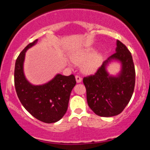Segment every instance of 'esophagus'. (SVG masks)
<instances>
[{"label":"esophagus","mask_w":150,"mask_h":150,"mask_svg":"<svg viewBox=\"0 0 150 150\" xmlns=\"http://www.w3.org/2000/svg\"><path fill=\"white\" fill-rule=\"evenodd\" d=\"M75 79H76V82L77 83H80V82H82V77L79 76V75H76L75 76Z\"/></svg>","instance_id":"esophagus-1"}]
</instances>
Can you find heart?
I'll return each instance as SVG.
<instances>
[{
  "label": "heart",
  "instance_id": "b5f03b06",
  "mask_svg": "<svg viewBox=\"0 0 150 150\" xmlns=\"http://www.w3.org/2000/svg\"><path fill=\"white\" fill-rule=\"evenodd\" d=\"M94 52L92 49L80 50L71 56V60L75 63H82L81 68L84 73H93L100 66L102 59L101 54H94Z\"/></svg>",
  "mask_w": 150,
  "mask_h": 150
}]
</instances>
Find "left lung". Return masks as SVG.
Masks as SVG:
<instances>
[{
  "label": "left lung",
  "instance_id": "obj_1",
  "mask_svg": "<svg viewBox=\"0 0 150 150\" xmlns=\"http://www.w3.org/2000/svg\"><path fill=\"white\" fill-rule=\"evenodd\" d=\"M113 61L122 65L120 73L111 76L106 68ZM135 82V70L129 50L117 40L116 53L111 55L96 73L83 78L87 101L95 114L102 117L116 116L123 111L131 99Z\"/></svg>",
  "mask_w": 150,
  "mask_h": 150
}]
</instances>
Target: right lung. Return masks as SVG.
Segmentation results:
<instances>
[{"label":"right lung","instance_id":"1","mask_svg":"<svg viewBox=\"0 0 150 150\" xmlns=\"http://www.w3.org/2000/svg\"><path fill=\"white\" fill-rule=\"evenodd\" d=\"M37 41L29 44L17 58L14 73L15 89L22 106L32 116L44 123H56L66 113L70 93L76 80L73 75L65 76L57 74L44 85H34L26 79L23 68L25 53Z\"/></svg>","mask_w":150,"mask_h":150}]
</instances>
